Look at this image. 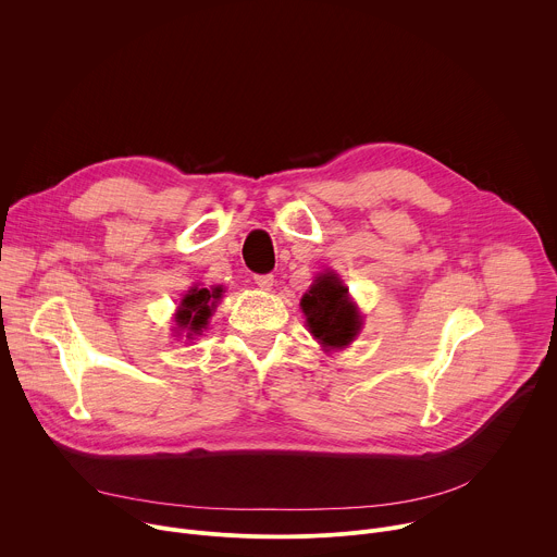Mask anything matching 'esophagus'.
Here are the masks:
<instances>
[{"label": "esophagus", "instance_id": "obj_1", "mask_svg": "<svg viewBox=\"0 0 557 557\" xmlns=\"http://www.w3.org/2000/svg\"><path fill=\"white\" fill-rule=\"evenodd\" d=\"M253 280H256V284H258L262 290H271V288H273V282H275V277H273L271 273H267V275H256Z\"/></svg>", "mask_w": 557, "mask_h": 557}]
</instances>
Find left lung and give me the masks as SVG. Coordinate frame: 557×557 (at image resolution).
I'll list each match as a JSON object with an SVG mask.
<instances>
[{
    "label": "left lung",
    "mask_w": 557,
    "mask_h": 557,
    "mask_svg": "<svg viewBox=\"0 0 557 557\" xmlns=\"http://www.w3.org/2000/svg\"><path fill=\"white\" fill-rule=\"evenodd\" d=\"M310 335L324 350L346 348L361 331V314L337 273H320L299 301Z\"/></svg>",
    "instance_id": "obj_1"
}]
</instances>
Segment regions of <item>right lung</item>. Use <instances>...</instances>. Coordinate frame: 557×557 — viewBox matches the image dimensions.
<instances>
[{
    "label": "right lung",
    "instance_id": "add662e5",
    "mask_svg": "<svg viewBox=\"0 0 557 557\" xmlns=\"http://www.w3.org/2000/svg\"><path fill=\"white\" fill-rule=\"evenodd\" d=\"M222 293H224L222 286H211V288L191 286L187 290V295L183 297V301L174 314L176 326L181 331H187V339H194L196 335H200L207 329L209 317L213 314V308L218 306Z\"/></svg>",
    "mask_w": 557,
    "mask_h": 557
}]
</instances>
